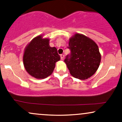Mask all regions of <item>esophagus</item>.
I'll list each match as a JSON object with an SVG mask.
<instances>
[{
    "instance_id": "esophagus-1",
    "label": "esophagus",
    "mask_w": 122,
    "mask_h": 122,
    "mask_svg": "<svg viewBox=\"0 0 122 122\" xmlns=\"http://www.w3.org/2000/svg\"><path fill=\"white\" fill-rule=\"evenodd\" d=\"M60 57H61V60H63L64 59V54H61V55H60Z\"/></svg>"
}]
</instances>
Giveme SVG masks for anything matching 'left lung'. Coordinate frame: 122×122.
<instances>
[{
  "label": "left lung",
  "instance_id": "8db88e82",
  "mask_svg": "<svg viewBox=\"0 0 122 122\" xmlns=\"http://www.w3.org/2000/svg\"><path fill=\"white\" fill-rule=\"evenodd\" d=\"M68 47L71 53L64 62L71 75L80 80H86L94 75L101 61L97 44L84 35L76 33L70 38Z\"/></svg>",
  "mask_w": 122,
  "mask_h": 122
}]
</instances>
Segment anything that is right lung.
Returning <instances> with one entry per match:
<instances>
[{
    "label": "right lung",
    "instance_id": "obj_1",
    "mask_svg": "<svg viewBox=\"0 0 122 122\" xmlns=\"http://www.w3.org/2000/svg\"><path fill=\"white\" fill-rule=\"evenodd\" d=\"M60 56L55 47H50L49 39L42 35L34 38L25 47L23 57L24 67L30 76L43 79L51 75Z\"/></svg>",
    "mask_w": 122,
    "mask_h": 122
}]
</instances>
